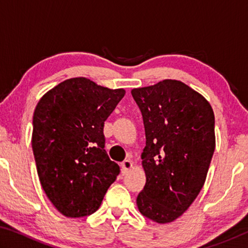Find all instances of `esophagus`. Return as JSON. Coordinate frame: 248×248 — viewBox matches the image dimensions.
Instances as JSON below:
<instances>
[{"label": "esophagus", "mask_w": 248, "mask_h": 248, "mask_svg": "<svg viewBox=\"0 0 248 248\" xmlns=\"http://www.w3.org/2000/svg\"><path fill=\"white\" fill-rule=\"evenodd\" d=\"M132 167V162L130 159H124V161L121 163V169H123V173L125 174L128 173V170Z\"/></svg>", "instance_id": "obj_1"}]
</instances>
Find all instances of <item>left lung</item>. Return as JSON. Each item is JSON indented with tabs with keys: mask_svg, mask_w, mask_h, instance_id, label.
<instances>
[{
	"mask_svg": "<svg viewBox=\"0 0 248 248\" xmlns=\"http://www.w3.org/2000/svg\"><path fill=\"white\" fill-rule=\"evenodd\" d=\"M145 130L146 183L139 211L157 223L177 219L199 195L216 149L215 114L202 95L176 79L131 91Z\"/></svg>",
	"mask_w": 248,
	"mask_h": 248,
	"instance_id": "left-lung-1",
	"label": "left lung"
}]
</instances>
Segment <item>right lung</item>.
Instances as JSON below:
<instances>
[{"label": "right lung", "instance_id": "right-lung-1", "mask_svg": "<svg viewBox=\"0 0 248 248\" xmlns=\"http://www.w3.org/2000/svg\"><path fill=\"white\" fill-rule=\"evenodd\" d=\"M85 78L45 94L32 117V152L46 195L68 217L91 216L120 173L105 150L104 124L124 96Z\"/></svg>", "mask_w": 248, "mask_h": 248}]
</instances>
